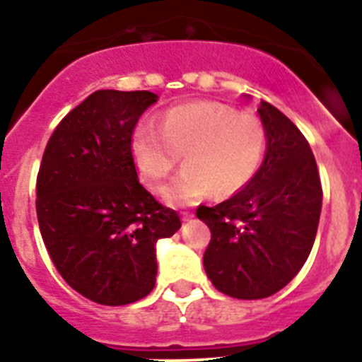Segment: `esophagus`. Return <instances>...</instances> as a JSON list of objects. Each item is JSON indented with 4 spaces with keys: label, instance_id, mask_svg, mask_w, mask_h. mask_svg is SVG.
I'll list each match as a JSON object with an SVG mask.
<instances>
[{
    "label": "esophagus",
    "instance_id": "esophagus-1",
    "mask_svg": "<svg viewBox=\"0 0 362 362\" xmlns=\"http://www.w3.org/2000/svg\"><path fill=\"white\" fill-rule=\"evenodd\" d=\"M193 217H195V215L191 214V211H182V218H184V221H191Z\"/></svg>",
    "mask_w": 362,
    "mask_h": 362
}]
</instances>
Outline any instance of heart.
<instances>
[{
  "instance_id": "1",
  "label": "heart",
  "mask_w": 362,
  "mask_h": 362,
  "mask_svg": "<svg viewBox=\"0 0 362 362\" xmlns=\"http://www.w3.org/2000/svg\"><path fill=\"white\" fill-rule=\"evenodd\" d=\"M267 151V132L257 117L217 103L175 106L158 129L141 124L132 136L139 175L160 191L180 156L184 169L165 189L173 206L191 204L214 191L230 197L254 180Z\"/></svg>"
}]
</instances>
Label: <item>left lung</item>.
I'll list each match as a JSON object with an SVG mask.
<instances>
[{
  "mask_svg": "<svg viewBox=\"0 0 362 362\" xmlns=\"http://www.w3.org/2000/svg\"><path fill=\"white\" fill-rule=\"evenodd\" d=\"M267 154L245 189L197 217L209 226L204 269L215 289L259 300L284 289L311 254L322 184L308 139L276 106L261 101Z\"/></svg>",
  "mask_w": 362,
  "mask_h": 362,
  "instance_id": "8db88e82",
  "label": "left lung"
}]
</instances>
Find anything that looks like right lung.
I'll return each mask as SVG.
<instances>
[{"instance_id":"obj_1","label":"right lung","mask_w":362,"mask_h":362,"mask_svg":"<svg viewBox=\"0 0 362 362\" xmlns=\"http://www.w3.org/2000/svg\"><path fill=\"white\" fill-rule=\"evenodd\" d=\"M153 92L97 90L59 123L36 176V215L53 265L101 305L145 298L156 243L182 226L138 180L132 134Z\"/></svg>"}]
</instances>
